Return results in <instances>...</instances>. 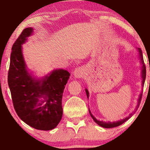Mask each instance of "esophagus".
<instances>
[{
    "mask_svg": "<svg viewBox=\"0 0 150 150\" xmlns=\"http://www.w3.org/2000/svg\"><path fill=\"white\" fill-rule=\"evenodd\" d=\"M85 73V70L84 69V67H79L76 68L75 69L74 71H73V75L75 77L77 78H81L84 76Z\"/></svg>",
    "mask_w": 150,
    "mask_h": 150,
    "instance_id": "1",
    "label": "esophagus"
}]
</instances>
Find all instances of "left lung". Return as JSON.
<instances>
[{
	"instance_id": "8db88e82",
	"label": "left lung",
	"mask_w": 150,
	"mask_h": 150,
	"mask_svg": "<svg viewBox=\"0 0 150 150\" xmlns=\"http://www.w3.org/2000/svg\"><path fill=\"white\" fill-rule=\"evenodd\" d=\"M138 52H139V57H140V60H141V63L142 64V85H144V82H145V80H146V65H145V63H144V58H143V54H142V51L140 49V48H138ZM86 91V93H87V97H88V92L87 89H85ZM142 93L140 94V95H139V99L138 101V105H137L136 106V110L138 109V108L139 107V105H140V103H141V100H142ZM89 113H90V115L91 116V118H92L94 121L95 122L98 124V125L103 127V128H115V127L116 126H118L121 125V124H122L124 122H125L126 120H128L129 118H130L133 115V114H130V115H129L128 117H126L125 118L122 119V120H120L119 121H116V122H105V121H101V120H98L96 118L94 117V116L91 114V112L89 110Z\"/></svg>"
}]
</instances>
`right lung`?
<instances>
[{
    "mask_svg": "<svg viewBox=\"0 0 150 150\" xmlns=\"http://www.w3.org/2000/svg\"><path fill=\"white\" fill-rule=\"evenodd\" d=\"M31 27L23 30L12 47L8 83L18 116L37 130H50L62 118V96L70 73L54 70L41 80H34L26 69L22 44L32 34Z\"/></svg>",
    "mask_w": 150,
    "mask_h": 150,
    "instance_id": "1",
    "label": "right lung"
}]
</instances>
